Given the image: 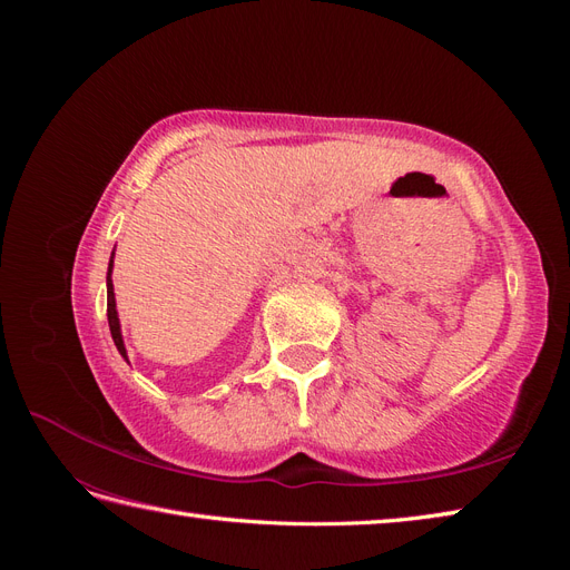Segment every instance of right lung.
<instances>
[{
	"label": "right lung",
	"mask_w": 570,
	"mask_h": 570,
	"mask_svg": "<svg viewBox=\"0 0 570 570\" xmlns=\"http://www.w3.org/2000/svg\"><path fill=\"white\" fill-rule=\"evenodd\" d=\"M111 268H114V254L109 258V273H107V318H109V331L114 337V344L118 354L128 361V352L124 344V335H120V323H118V312H116V297H114V283H111Z\"/></svg>",
	"instance_id": "add662e5"
}]
</instances>
